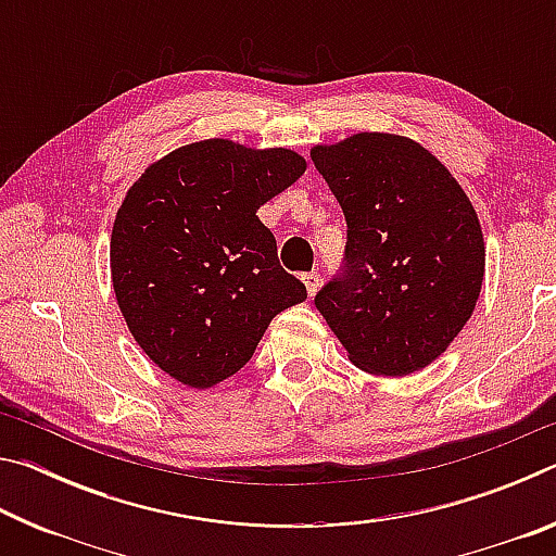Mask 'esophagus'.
<instances>
[{"mask_svg": "<svg viewBox=\"0 0 556 556\" xmlns=\"http://www.w3.org/2000/svg\"><path fill=\"white\" fill-rule=\"evenodd\" d=\"M301 281H304L308 296H314L318 285H321V277H318V271H306V275H301Z\"/></svg>", "mask_w": 556, "mask_h": 556, "instance_id": "esophagus-1", "label": "esophagus"}]
</instances>
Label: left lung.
<instances>
[{
    "mask_svg": "<svg viewBox=\"0 0 556 556\" xmlns=\"http://www.w3.org/2000/svg\"><path fill=\"white\" fill-rule=\"evenodd\" d=\"M348 223L345 265L316 308L357 368L404 378L454 343L473 314L485 242L448 168L409 137L357 131L312 149Z\"/></svg>",
    "mask_w": 556,
    "mask_h": 556,
    "instance_id": "obj_1",
    "label": "left lung"
}]
</instances>
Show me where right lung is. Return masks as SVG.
<instances>
[{"label": "right lung", "instance_id": "obj_1", "mask_svg": "<svg viewBox=\"0 0 556 556\" xmlns=\"http://www.w3.org/2000/svg\"><path fill=\"white\" fill-rule=\"evenodd\" d=\"M304 172L291 149L215 137L131 184L112 225V287L129 333L168 378L195 390L228 380L271 318L306 299L257 218Z\"/></svg>", "mask_w": 556, "mask_h": 556}]
</instances>
